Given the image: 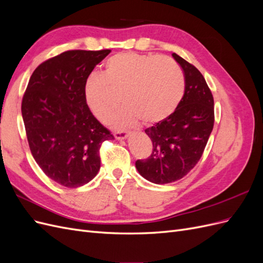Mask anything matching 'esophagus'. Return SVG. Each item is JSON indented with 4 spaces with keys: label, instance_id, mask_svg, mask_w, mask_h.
Instances as JSON below:
<instances>
[{
    "label": "esophagus",
    "instance_id": "1",
    "mask_svg": "<svg viewBox=\"0 0 263 263\" xmlns=\"http://www.w3.org/2000/svg\"><path fill=\"white\" fill-rule=\"evenodd\" d=\"M114 137L117 140H124V139H126L127 137H128V134L124 133V132H117V133L114 134Z\"/></svg>",
    "mask_w": 263,
    "mask_h": 263
}]
</instances>
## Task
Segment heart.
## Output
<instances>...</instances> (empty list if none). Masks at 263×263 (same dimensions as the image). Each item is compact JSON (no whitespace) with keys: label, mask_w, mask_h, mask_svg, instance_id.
<instances>
[{"label":"heart","mask_w":263,"mask_h":263,"mask_svg":"<svg viewBox=\"0 0 263 263\" xmlns=\"http://www.w3.org/2000/svg\"><path fill=\"white\" fill-rule=\"evenodd\" d=\"M121 92L126 106L116 117L119 128L136 124L161 123L176 112L184 93V78L173 60L156 54L119 52L109 57L103 76L91 73L83 84V98L90 113L109 124L119 106Z\"/></svg>","instance_id":"b5f03b06"}]
</instances>
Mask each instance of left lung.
Segmentation results:
<instances>
[{
  "instance_id": "1",
  "label": "left lung",
  "mask_w": 263,
  "mask_h": 263,
  "mask_svg": "<svg viewBox=\"0 0 263 263\" xmlns=\"http://www.w3.org/2000/svg\"><path fill=\"white\" fill-rule=\"evenodd\" d=\"M172 57L184 73V95L169 118L145 129L153 154L136 161L140 176L156 184L180 180L194 168L214 126V99L204 77L177 53Z\"/></svg>"
}]
</instances>
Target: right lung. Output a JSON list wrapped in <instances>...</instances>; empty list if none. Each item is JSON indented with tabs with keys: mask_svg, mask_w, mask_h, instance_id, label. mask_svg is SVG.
Returning a JSON list of instances; mask_svg holds the SVG:
<instances>
[{
	"mask_svg": "<svg viewBox=\"0 0 263 263\" xmlns=\"http://www.w3.org/2000/svg\"><path fill=\"white\" fill-rule=\"evenodd\" d=\"M110 52L68 50L39 65L22 101L30 153L47 177L79 187L97 176L100 148L114 136L90 110L83 84L94 67Z\"/></svg>",
	"mask_w": 263,
	"mask_h": 263,
	"instance_id": "obj_1",
	"label": "right lung"
}]
</instances>
